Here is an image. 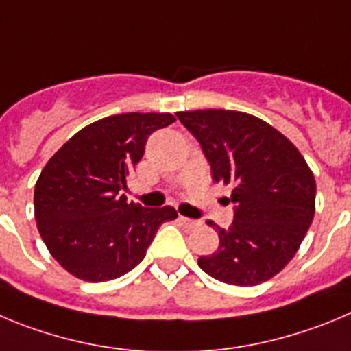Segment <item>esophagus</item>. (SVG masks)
<instances>
[{
	"instance_id": "obj_1",
	"label": "esophagus",
	"mask_w": 351,
	"mask_h": 351,
	"mask_svg": "<svg viewBox=\"0 0 351 351\" xmlns=\"http://www.w3.org/2000/svg\"><path fill=\"white\" fill-rule=\"evenodd\" d=\"M180 222L183 223L185 227H189V229H194V227L199 226V220H192V219H187V217H178Z\"/></svg>"
}]
</instances>
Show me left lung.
I'll return each mask as SVG.
<instances>
[{
	"instance_id": "left-lung-1",
	"label": "left lung",
	"mask_w": 351,
	"mask_h": 351,
	"mask_svg": "<svg viewBox=\"0 0 351 351\" xmlns=\"http://www.w3.org/2000/svg\"><path fill=\"white\" fill-rule=\"evenodd\" d=\"M199 141L215 182L232 185L234 220L217 229V252L199 267L219 282L252 287L289 264L315 215L317 183L299 150L257 117L232 110L176 113Z\"/></svg>"
}]
</instances>
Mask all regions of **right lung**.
Returning <instances> with one entry per match:
<instances>
[{"label": "right lung", "mask_w": 351, "mask_h": 351, "mask_svg": "<svg viewBox=\"0 0 351 351\" xmlns=\"http://www.w3.org/2000/svg\"><path fill=\"white\" fill-rule=\"evenodd\" d=\"M171 113H122L80 129L47 162L34 185V217L52 257L84 282H108L143 261L171 206L128 203L131 169L148 136Z\"/></svg>", "instance_id": "obj_1"}]
</instances>
